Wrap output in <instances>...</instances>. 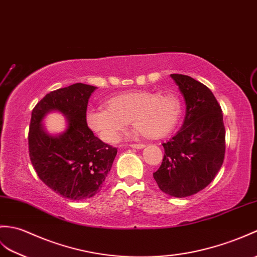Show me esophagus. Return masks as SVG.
<instances>
[{
    "label": "esophagus",
    "instance_id": "obj_1",
    "mask_svg": "<svg viewBox=\"0 0 257 257\" xmlns=\"http://www.w3.org/2000/svg\"><path fill=\"white\" fill-rule=\"evenodd\" d=\"M130 147L134 149H143L145 148V145H142V143H135V145H130Z\"/></svg>",
    "mask_w": 257,
    "mask_h": 257
}]
</instances>
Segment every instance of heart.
Listing matches in <instances>:
<instances>
[{
    "instance_id": "1",
    "label": "heart",
    "mask_w": 257,
    "mask_h": 257,
    "mask_svg": "<svg viewBox=\"0 0 257 257\" xmlns=\"http://www.w3.org/2000/svg\"><path fill=\"white\" fill-rule=\"evenodd\" d=\"M105 108L86 111L88 129L105 143H115L127 122L148 139L171 134L180 122L182 103L175 94L136 91L116 95L105 101Z\"/></svg>"
}]
</instances>
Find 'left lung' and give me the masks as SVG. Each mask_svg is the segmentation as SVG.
<instances>
[{
    "mask_svg": "<svg viewBox=\"0 0 257 257\" xmlns=\"http://www.w3.org/2000/svg\"><path fill=\"white\" fill-rule=\"evenodd\" d=\"M171 77L184 96L186 115L177 134L162 143L164 158L153 177L163 193L183 198L200 192L217 175L224 159L225 129L209 88L188 75Z\"/></svg>",
    "mask_w": 257,
    "mask_h": 257,
    "instance_id": "8db88e82",
    "label": "left lung"
}]
</instances>
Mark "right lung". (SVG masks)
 Masks as SVG:
<instances>
[{"instance_id":"obj_1","label":"right lung","mask_w":257,"mask_h":257,"mask_svg":"<svg viewBox=\"0 0 257 257\" xmlns=\"http://www.w3.org/2000/svg\"><path fill=\"white\" fill-rule=\"evenodd\" d=\"M95 86L75 83L52 91L32 111L28 134L29 157L39 178L53 192L71 200L96 195L110 172L117 149L106 145L85 121L88 98ZM51 111L67 119L62 134L50 135L42 124Z\"/></svg>"}]
</instances>
